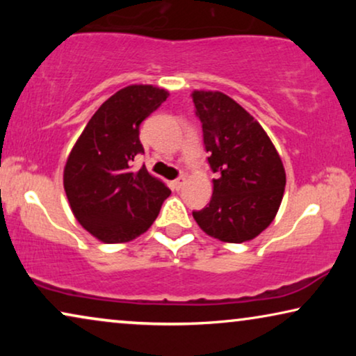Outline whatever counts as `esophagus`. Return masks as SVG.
I'll return each instance as SVG.
<instances>
[{"instance_id":"34e87169","label":"esophagus","mask_w":356,"mask_h":356,"mask_svg":"<svg viewBox=\"0 0 356 356\" xmlns=\"http://www.w3.org/2000/svg\"><path fill=\"white\" fill-rule=\"evenodd\" d=\"M184 183H186V177H178L177 179H173V181H172V186H173V189L179 191V189L184 186Z\"/></svg>"}]
</instances>
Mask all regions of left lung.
Wrapping results in <instances>:
<instances>
[{
  "mask_svg": "<svg viewBox=\"0 0 356 356\" xmlns=\"http://www.w3.org/2000/svg\"><path fill=\"white\" fill-rule=\"evenodd\" d=\"M207 162L217 173L212 199L193 217L207 235L227 243L256 238L274 220L285 170L262 126L222 92L194 90Z\"/></svg>",
  "mask_w": 356,
  "mask_h": 356,
  "instance_id": "8db88e82",
  "label": "left lung"
}]
</instances>
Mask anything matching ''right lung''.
Instances as JSON below:
<instances>
[{
	"instance_id": "obj_1",
	"label": "right lung",
	"mask_w": 356,
	"mask_h": 356,
	"mask_svg": "<svg viewBox=\"0 0 356 356\" xmlns=\"http://www.w3.org/2000/svg\"><path fill=\"white\" fill-rule=\"evenodd\" d=\"M154 86H128L104 102L67 157L65 191L77 222L104 243L143 235L157 218L170 189L147 168L133 172L144 154L140 123L167 100Z\"/></svg>"
}]
</instances>
